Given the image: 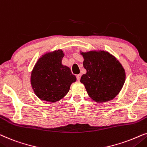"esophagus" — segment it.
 <instances>
[{
  "label": "esophagus",
  "instance_id": "esophagus-1",
  "mask_svg": "<svg viewBox=\"0 0 147 147\" xmlns=\"http://www.w3.org/2000/svg\"><path fill=\"white\" fill-rule=\"evenodd\" d=\"M81 75H77V80L78 81H80V79H81Z\"/></svg>",
  "mask_w": 147,
  "mask_h": 147
}]
</instances>
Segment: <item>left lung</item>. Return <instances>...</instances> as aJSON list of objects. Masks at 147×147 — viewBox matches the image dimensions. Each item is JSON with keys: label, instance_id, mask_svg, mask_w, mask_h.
I'll use <instances>...</instances> for the list:
<instances>
[{"label": "left lung", "instance_id": "8db88e82", "mask_svg": "<svg viewBox=\"0 0 147 147\" xmlns=\"http://www.w3.org/2000/svg\"><path fill=\"white\" fill-rule=\"evenodd\" d=\"M87 73L81 82L88 95L99 103L111 100L118 95L125 82L124 69L112 55L104 51L82 53Z\"/></svg>", "mask_w": 147, "mask_h": 147}]
</instances>
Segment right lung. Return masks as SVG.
Listing matches in <instances>:
<instances>
[{
    "mask_svg": "<svg viewBox=\"0 0 147 147\" xmlns=\"http://www.w3.org/2000/svg\"><path fill=\"white\" fill-rule=\"evenodd\" d=\"M62 50L40 58L31 72V83L36 95L42 100L56 102L65 96L76 77L62 64Z\"/></svg>",
    "mask_w": 147,
    "mask_h": 147,
    "instance_id": "obj_1",
    "label": "right lung"
}]
</instances>
